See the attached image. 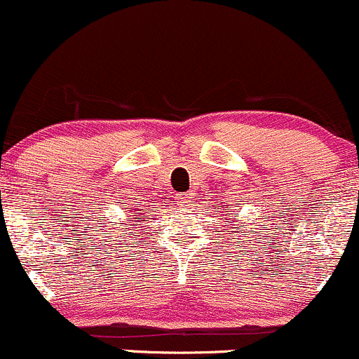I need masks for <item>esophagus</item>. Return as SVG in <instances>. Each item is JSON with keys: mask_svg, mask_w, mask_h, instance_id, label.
<instances>
[{"mask_svg": "<svg viewBox=\"0 0 359 359\" xmlns=\"http://www.w3.org/2000/svg\"><path fill=\"white\" fill-rule=\"evenodd\" d=\"M177 199H179V203L182 204V206H189V204H191L192 194H191V192H184V194L177 196Z\"/></svg>", "mask_w": 359, "mask_h": 359, "instance_id": "34e87169", "label": "esophagus"}]
</instances>
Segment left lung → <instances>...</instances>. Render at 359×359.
Returning <instances> with one entry per match:
<instances>
[{"instance_id": "1", "label": "left lung", "mask_w": 359, "mask_h": 359, "mask_svg": "<svg viewBox=\"0 0 359 359\" xmlns=\"http://www.w3.org/2000/svg\"><path fill=\"white\" fill-rule=\"evenodd\" d=\"M230 223H233V222H228L226 224H224V226H228V224H230Z\"/></svg>"}]
</instances>
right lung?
<instances>
[{"label": "right lung", "mask_w": 359, "mask_h": 359, "mask_svg": "<svg viewBox=\"0 0 359 359\" xmlns=\"http://www.w3.org/2000/svg\"><path fill=\"white\" fill-rule=\"evenodd\" d=\"M128 210H129V208H128ZM137 210H140V212L137 213ZM141 211H148V210H135V211H133V216H135V218H133V219H128V222H129V223H136V222H147V218H136V216H143V215H144V212H141Z\"/></svg>", "instance_id": "add662e5"}]
</instances>
